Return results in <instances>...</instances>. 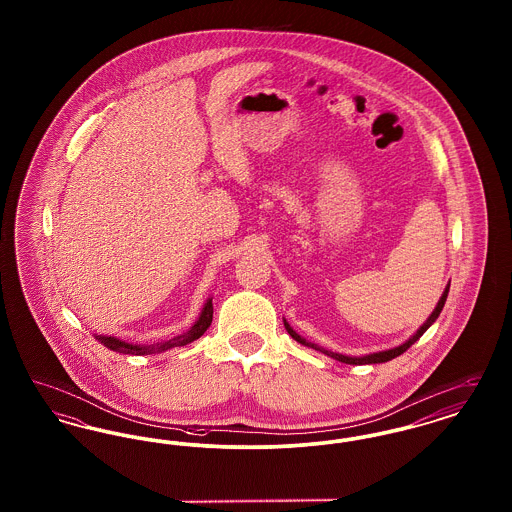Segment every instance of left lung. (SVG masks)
<instances>
[{"label":"left lung","mask_w":512,"mask_h":512,"mask_svg":"<svg viewBox=\"0 0 512 512\" xmlns=\"http://www.w3.org/2000/svg\"><path fill=\"white\" fill-rule=\"evenodd\" d=\"M449 286L451 284H447L445 286V290L441 293V297H439L438 305H436V309L432 311V315L426 318V322L414 332L413 336L409 338L407 341H403L401 345H397V347H391V349H384V351H376V353H368V355H361V357H351V355H341V353H336V351H330V349H324V347H320L317 343H313V341H307L305 338H301L295 330H293L292 326L284 320V326H286V330H288V334L292 336L293 340L299 341L301 345H305V347H311V349H315V351H320V353H324V355H328V357H332V359H336V361H340V363H345V365H376V363H388L391 359H395V357H399L401 353H405L411 345H413L414 341L418 340L434 322H436V318L439 317V313H441V309H443V305H445V301H447V293H449Z\"/></svg>","instance_id":"left-lung-1"}]
</instances>
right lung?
I'll return each instance as SVG.
<instances>
[{
	"instance_id": "right-lung-1",
	"label": "right lung",
	"mask_w": 512,
	"mask_h": 512,
	"mask_svg": "<svg viewBox=\"0 0 512 512\" xmlns=\"http://www.w3.org/2000/svg\"><path fill=\"white\" fill-rule=\"evenodd\" d=\"M211 322H213V297H209L205 301L194 326L188 332H184L180 336H174L171 340L157 341V343H151V345H138V343L119 340L115 336H98V334H96V340L101 341L107 349L124 353V355H151V353H163V351L172 349V347H182V345H188L192 341L199 340L205 334V330L211 326Z\"/></svg>"
}]
</instances>
